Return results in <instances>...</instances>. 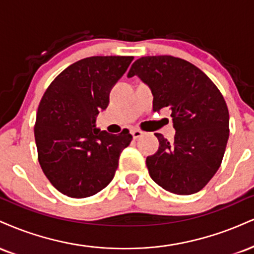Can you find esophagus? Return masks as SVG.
Instances as JSON below:
<instances>
[{"label": "esophagus", "mask_w": 254, "mask_h": 254, "mask_svg": "<svg viewBox=\"0 0 254 254\" xmlns=\"http://www.w3.org/2000/svg\"><path fill=\"white\" fill-rule=\"evenodd\" d=\"M130 132H131V135H132L133 139H137V138H139V137L143 136V131H140L138 129H135V127H133V129H131Z\"/></svg>", "instance_id": "34e87169"}]
</instances>
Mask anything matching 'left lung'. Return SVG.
<instances>
[{
    "label": "left lung",
    "mask_w": 254,
    "mask_h": 254,
    "mask_svg": "<svg viewBox=\"0 0 254 254\" xmlns=\"http://www.w3.org/2000/svg\"><path fill=\"white\" fill-rule=\"evenodd\" d=\"M151 88L154 112L172 110L174 142L155 133L156 154L146 157L149 175L170 193H197L218 172L230 136V115L219 88L196 66L172 56L142 57L127 77Z\"/></svg>",
    "instance_id": "8db88e82"
}]
</instances>
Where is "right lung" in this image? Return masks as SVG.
<instances>
[{
	"label": "right lung",
	"instance_id": "right-lung-1",
	"mask_svg": "<svg viewBox=\"0 0 254 254\" xmlns=\"http://www.w3.org/2000/svg\"><path fill=\"white\" fill-rule=\"evenodd\" d=\"M133 57H90L64 69L39 104L34 127L38 160L53 187L69 197L99 193L114 179L129 130L111 135L94 127L110 91Z\"/></svg>",
	"mask_w": 254,
	"mask_h": 254
}]
</instances>
